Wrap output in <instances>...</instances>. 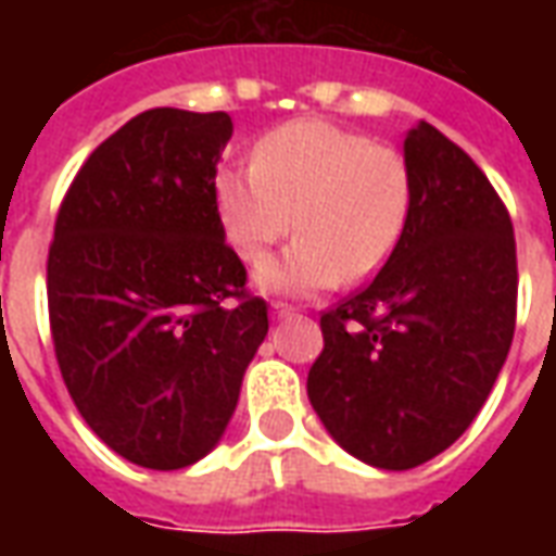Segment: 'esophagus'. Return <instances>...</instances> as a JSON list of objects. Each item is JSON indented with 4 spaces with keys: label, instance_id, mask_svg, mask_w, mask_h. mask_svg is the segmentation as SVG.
<instances>
[{
    "label": "esophagus",
    "instance_id": "1",
    "mask_svg": "<svg viewBox=\"0 0 556 556\" xmlns=\"http://www.w3.org/2000/svg\"><path fill=\"white\" fill-rule=\"evenodd\" d=\"M270 315H274V318H289V315H294V306L286 301H274L270 303Z\"/></svg>",
    "mask_w": 556,
    "mask_h": 556
}]
</instances>
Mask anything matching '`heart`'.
<instances>
[{
	"mask_svg": "<svg viewBox=\"0 0 556 556\" xmlns=\"http://www.w3.org/2000/svg\"><path fill=\"white\" fill-rule=\"evenodd\" d=\"M214 195L226 238L250 265L294 223L298 241L258 267L255 282L274 294H313L387 265L408 226L410 169L393 146L298 118L258 139L250 169H219Z\"/></svg>",
	"mask_w": 556,
	"mask_h": 556,
	"instance_id": "heart-1",
	"label": "heart"
}]
</instances>
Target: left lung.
<instances>
[{"label":"left lung","instance_id":"obj_1","mask_svg":"<svg viewBox=\"0 0 556 556\" xmlns=\"http://www.w3.org/2000/svg\"><path fill=\"white\" fill-rule=\"evenodd\" d=\"M405 160L402 241L369 286L321 313L325 349L306 378L339 446L384 470L465 434L509 354L518 301L513 219L485 172L426 122Z\"/></svg>","mask_w":556,"mask_h":556}]
</instances>
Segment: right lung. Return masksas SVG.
<instances>
[{
    "mask_svg": "<svg viewBox=\"0 0 556 556\" xmlns=\"http://www.w3.org/2000/svg\"><path fill=\"white\" fill-rule=\"evenodd\" d=\"M229 139L226 113L146 110L91 151L55 217L47 306L67 393L151 470L217 446L267 337L214 195Z\"/></svg>",
    "mask_w": 556,
    "mask_h": 556,
    "instance_id": "right-lung-1",
    "label": "right lung"
}]
</instances>
